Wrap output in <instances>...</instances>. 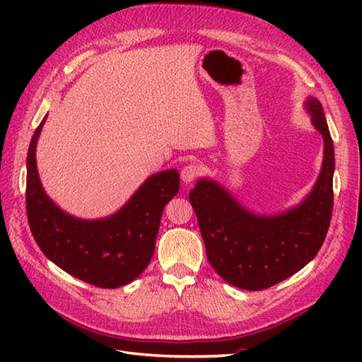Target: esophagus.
<instances>
[{
    "label": "esophagus",
    "instance_id": "1",
    "mask_svg": "<svg viewBox=\"0 0 362 362\" xmlns=\"http://www.w3.org/2000/svg\"><path fill=\"white\" fill-rule=\"evenodd\" d=\"M199 175H201V166L196 165V163H189L187 166H183L182 173H180V177H182L183 183L193 182L194 179H197Z\"/></svg>",
    "mask_w": 362,
    "mask_h": 362
}]
</instances>
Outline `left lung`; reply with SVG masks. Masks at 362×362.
<instances>
[{"label": "left lung", "instance_id": "obj_1", "mask_svg": "<svg viewBox=\"0 0 362 362\" xmlns=\"http://www.w3.org/2000/svg\"><path fill=\"white\" fill-rule=\"evenodd\" d=\"M305 109L324 138V160L302 202L259 214L245 209L216 180L199 179L189 191L206 258L221 279L236 288H271L308 264L324 244L333 211L334 148L322 104L310 96Z\"/></svg>", "mask_w": 362, "mask_h": 362}]
</instances>
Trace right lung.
<instances>
[{"label":"right lung","instance_id":"1","mask_svg":"<svg viewBox=\"0 0 362 362\" xmlns=\"http://www.w3.org/2000/svg\"><path fill=\"white\" fill-rule=\"evenodd\" d=\"M46 117L35 129L26 160V210L34 240L46 258L76 279L98 288L124 286L151 263L161 213L179 193V171L152 174L110 216L76 218L52 202L38 177L35 149Z\"/></svg>","mask_w":362,"mask_h":362}]
</instances>
